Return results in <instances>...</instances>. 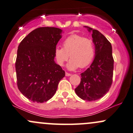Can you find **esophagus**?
Here are the masks:
<instances>
[{
  "instance_id": "34e87169",
  "label": "esophagus",
  "mask_w": 133,
  "mask_h": 133,
  "mask_svg": "<svg viewBox=\"0 0 133 133\" xmlns=\"http://www.w3.org/2000/svg\"><path fill=\"white\" fill-rule=\"evenodd\" d=\"M65 76H71V74H70V73H67V72H65Z\"/></svg>"
}]
</instances>
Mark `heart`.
Returning a JSON list of instances; mask_svg holds the SVG:
<instances>
[{"instance_id":"1","label":"heart","mask_w":133,"mask_h":133,"mask_svg":"<svg viewBox=\"0 0 133 133\" xmlns=\"http://www.w3.org/2000/svg\"><path fill=\"white\" fill-rule=\"evenodd\" d=\"M63 48L57 47L54 55L56 62L62 66L69 58L68 68L74 70L78 67L84 68L91 63L95 57V46L92 41L79 35L73 34L63 42Z\"/></svg>"}]
</instances>
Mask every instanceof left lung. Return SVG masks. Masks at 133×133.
<instances>
[{
	"label": "left lung",
	"instance_id": "left-lung-1",
	"mask_svg": "<svg viewBox=\"0 0 133 133\" xmlns=\"http://www.w3.org/2000/svg\"><path fill=\"white\" fill-rule=\"evenodd\" d=\"M92 32L95 45V57L88 69L81 73V81L75 89L82 100L94 101L103 97L112 82L114 59L109 41L100 32L85 27Z\"/></svg>",
	"mask_w": 133,
	"mask_h": 133
}]
</instances>
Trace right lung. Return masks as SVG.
Returning <instances> with one entry per match:
<instances>
[{
  "instance_id": "1",
  "label": "right lung",
  "mask_w": 133,
  "mask_h": 133,
  "mask_svg": "<svg viewBox=\"0 0 133 133\" xmlns=\"http://www.w3.org/2000/svg\"><path fill=\"white\" fill-rule=\"evenodd\" d=\"M62 29L42 27L32 31L18 47L15 62L17 86L28 99L42 103L51 98L65 71L55 62L54 51Z\"/></svg>"
}]
</instances>
